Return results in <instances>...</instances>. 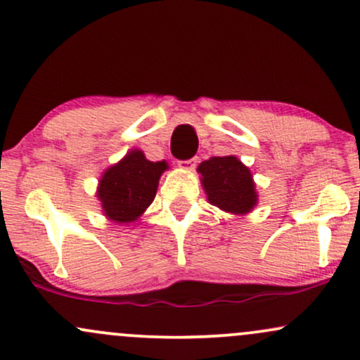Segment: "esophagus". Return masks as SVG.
I'll return each mask as SVG.
<instances>
[{
  "label": "esophagus",
  "instance_id": "34e87169",
  "mask_svg": "<svg viewBox=\"0 0 360 360\" xmlns=\"http://www.w3.org/2000/svg\"><path fill=\"white\" fill-rule=\"evenodd\" d=\"M196 162H198V159H196V157H193V159L181 160V162H179V167H181V169H184V171H193V169L196 167Z\"/></svg>",
  "mask_w": 360,
  "mask_h": 360
}]
</instances>
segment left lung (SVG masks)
<instances>
[{"instance_id": "left-lung-1", "label": "left lung", "mask_w": 360, "mask_h": 360, "mask_svg": "<svg viewBox=\"0 0 360 360\" xmlns=\"http://www.w3.org/2000/svg\"><path fill=\"white\" fill-rule=\"evenodd\" d=\"M208 201L223 212L245 214L257 205L249 167L235 155L212 157L198 166Z\"/></svg>"}]
</instances>
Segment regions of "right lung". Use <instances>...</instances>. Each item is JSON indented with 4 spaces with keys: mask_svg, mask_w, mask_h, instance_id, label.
Masks as SVG:
<instances>
[{
    "mask_svg": "<svg viewBox=\"0 0 360 360\" xmlns=\"http://www.w3.org/2000/svg\"><path fill=\"white\" fill-rule=\"evenodd\" d=\"M167 167L166 160L150 162L142 150L134 148L106 169L96 193L106 218L115 223L137 220L154 201L159 179Z\"/></svg>",
    "mask_w": 360,
    "mask_h": 360,
    "instance_id": "right-lung-1",
    "label": "right lung"
}]
</instances>
